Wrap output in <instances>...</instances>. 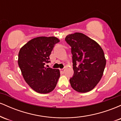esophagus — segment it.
Here are the masks:
<instances>
[{
	"mask_svg": "<svg viewBox=\"0 0 121 121\" xmlns=\"http://www.w3.org/2000/svg\"><path fill=\"white\" fill-rule=\"evenodd\" d=\"M60 71H61V72H62V73H64V72H65V69H60Z\"/></svg>",
	"mask_w": 121,
	"mask_h": 121,
	"instance_id": "esophagus-1",
	"label": "esophagus"
}]
</instances>
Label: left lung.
Here are the masks:
<instances>
[{
  "mask_svg": "<svg viewBox=\"0 0 121 121\" xmlns=\"http://www.w3.org/2000/svg\"><path fill=\"white\" fill-rule=\"evenodd\" d=\"M71 47L73 77L69 80L74 91L86 93L99 82L106 65V59L100 45L82 33L76 32L65 37Z\"/></svg>",
  "mask_w": 121,
  "mask_h": 121,
  "instance_id": "8db88e82",
  "label": "left lung"
}]
</instances>
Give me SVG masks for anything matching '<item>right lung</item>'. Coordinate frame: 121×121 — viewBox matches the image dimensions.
Here are the masks:
<instances>
[{
	"instance_id": "1",
	"label": "right lung",
	"mask_w": 121,
	"mask_h": 121,
	"mask_svg": "<svg viewBox=\"0 0 121 121\" xmlns=\"http://www.w3.org/2000/svg\"><path fill=\"white\" fill-rule=\"evenodd\" d=\"M60 40L56 37L40 36L30 40L21 48L18 64L23 78L37 93L47 94L53 91L60 76L59 69L44 66L50 62L54 45Z\"/></svg>"
}]
</instances>
